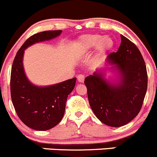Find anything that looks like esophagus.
I'll use <instances>...</instances> for the list:
<instances>
[{
	"instance_id": "34e87169",
	"label": "esophagus",
	"mask_w": 157,
	"mask_h": 157,
	"mask_svg": "<svg viewBox=\"0 0 157 157\" xmlns=\"http://www.w3.org/2000/svg\"><path fill=\"white\" fill-rule=\"evenodd\" d=\"M77 79H78V82H81V83H82V82H83L84 80H85V75H82V74H81V75H78V77H77Z\"/></svg>"
}]
</instances>
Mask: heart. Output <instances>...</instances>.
Here are the masks:
<instances>
[{"label": "heart", "instance_id": "heart-1", "mask_svg": "<svg viewBox=\"0 0 157 157\" xmlns=\"http://www.w3.org/2000/svg\"><path fill=\"white\" fill-rule=\"evenodd\" d=\"M79 48L82 52H87L96 46L97 55L103 56L114 47V41L110 36H101L98 34L83 36L79 40Z\"/></svg>", "mask_w": 157, "mask_h": 157}]
</instances>
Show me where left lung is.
Masks as SVG:
<instances>
[{
    "label": "left lung",
    "mask_w": 157,
    "mask_h": 157,
    "mask_svg": "<svg viewBox=\"0 0 157 157\" xmlns=\"http://www.w3.org/2000/svg\"><path fill=\"white\" fill-rule=\"evenodd\" d=\"M117 52H111L107 62L117 71L118 82L112 83L97 71L87 76L89 105L98 119L110 127L118 128L131 121L143 105L147 89L145 62L136 45L123 35Z\"/></svg>",
    "instance_id": "1"
}]
</instances>
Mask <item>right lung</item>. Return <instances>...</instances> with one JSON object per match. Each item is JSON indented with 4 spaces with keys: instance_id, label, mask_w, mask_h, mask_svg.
<instances>
[{
    "instance_id": "right-lung-1",
    "label": "right lung",
    "mask_w": 157,
    "mask_h": 157,
    "mask_svg": "<svg viewBox=\"0 0 157 157\" xmlns=\"http://www.w3.org/2000/svg\"><path fill=\"white\" fill-rule=\"evenodd\" d=\"M62 32L43 31L31 36L17 52L12 65V103L21 121L36 131H47L61 121L68 95L75 88L76 78L49 86L40 87L33 85L26 78L23 66L24 50L36 43L56 38Z\"/></svg>"
}]
</instances>
